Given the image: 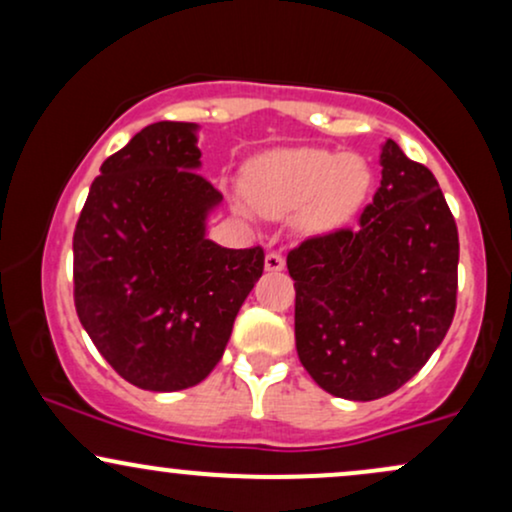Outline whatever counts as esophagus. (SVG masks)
I'll return each instance as SVG.
<instances>
[{
    "label": "esophagus",
    "mask_w": 512,
    "mask_h": 512,
    "mask_svg": "<svg viewBox=\"0 0 512 512\" xmlns=\"http://www.w3.org/2000/svg\"><path fill=\"white\" fill-rule=\"evenodd\" d=\"M284 264V257H281L279 252H267V255H264V269H267V272H281Z\"/></svg>",
    "instance_id": "obj_1"
}]
</instances>
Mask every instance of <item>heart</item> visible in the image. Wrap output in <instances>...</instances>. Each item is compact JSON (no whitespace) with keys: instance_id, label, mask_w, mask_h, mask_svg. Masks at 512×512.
Masks as SVG:
<instances>
[{"instance_id":"heart-1","label":"heart","mask_w":512,"mask_h":512,"mask_svg":"<svg viewBox=\"0 0 512 512\" xmlns=\"http://www.w3.org/2000/svg\"><path fill=\"white\" fill-rule=\"evenodd\" d=\"M373 173L358 154H332L325 149L276 151L257 158L245 175L252 209L262 216L298 214V226L322 236L354 219L366 199ZM248 214L245 207H236Z\"/></svg>"}]
</instances>
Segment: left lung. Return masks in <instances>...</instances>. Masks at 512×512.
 <instances>
[{"label": "left lung", "instance_id": "1", "mask_svg": "<svg viewBox=\"0 0 512 512\" xmlns=\"http://www.w3.org/2000/svg\"><path fill=\"white\" fill-rule=\"evenodd\" d=\"M380 166L356 231L310 238L286 257L298 358L322 390L351 402L414 378L455 315L460 243L438 180L392 139Z\"/></svg>", "mask_w": 512, "mask_h": 512}]
</instances>
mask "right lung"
I'll list each match as a JSON object with an SVG mask.
<instances>
[{"instance_id":"1","label":"right lung","mask_w":512,"mask_h":512,"mask_svg":"<svg viewBox=\"0 0 512 512\" xmlns=\"http://www.w3.org/2000/svg\"><path fill=\"white\" fill-rule=\"evenodd\" d=\"M195 122H154L101 166L74 231L81 325L127 383L175 392L221 361L260 248L207 236L221 192L199 175Z\"/></svg>"}]
</instances>
